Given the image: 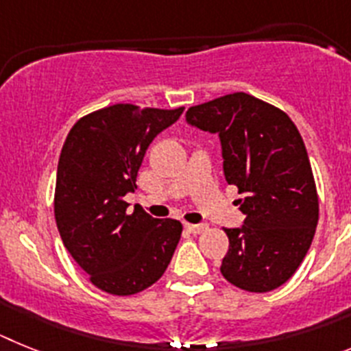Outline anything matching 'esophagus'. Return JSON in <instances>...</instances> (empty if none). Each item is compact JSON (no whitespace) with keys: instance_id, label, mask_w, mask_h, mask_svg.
<instances>
[{"instance_id":"obj_1","label":"esophagus","mask_w":351,"mask_h":351,"mask_svg":"<svg viewBox=\"0 0 351 351\" xmlns=\"http://www.w3.org/2000/svg\"><path fill=\"white\" fill-rule=\"evenodd\" d=\"M185 230H187L189 233L199 234L203 233V231L208 230V226H206V224H185Z\"/></svg>"}]
</instances>
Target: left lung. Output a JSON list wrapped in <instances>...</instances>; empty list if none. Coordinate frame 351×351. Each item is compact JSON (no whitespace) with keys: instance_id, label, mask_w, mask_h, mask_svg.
<instances>
[{"instance_id":"1","label":"left lung","mask_w":351,"mask_h":351,"mask_svg":"<svg viewBox=\"0 0 351 351\" xmlns=\"http://www.w3.org/2000/svg\"><path fill=\"white\" fill-rule=\"evenodd\" d=\"M219 134L224 176L239 187L242 228H224L230 249L221 274L237 288L265 293L285 285L306 258L318 224V193L302 136L285 111L237 91L185 112Z\"/></svg>"}]
</instances>
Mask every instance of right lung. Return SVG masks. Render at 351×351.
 I'll return each instance as SVG.
<instances>
[{
	"mask_svg": "<svg viewBox=\"0 0 351 351\" xmlns=\"http://www.w3.org/2000/svg\"><path fill=\"white\" fill-rule=\"evenodd\" d=\"M184 108L114 104L70 129L58 162L54 217L63 245L106 293L127 297L150 288L166 272L182 222L154 219L141 206L127 213L143 157L158 132Z\"/></svg>",
	"mask_w": 351,
	"mask_h": 351,
	"instance_id": "right-lung-1",
	"label": "right lung"
}]
</instances>
